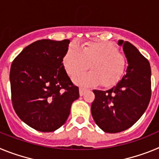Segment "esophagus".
Returning <instances> with one entry per match:
<instances>
[{"label": "esophagus", "mask_w": 159, "mask_h": 159, "mask_svg": "<svg viewBox=\"0 0 159 159\" xmlns=\"http://www.w3.org/2000/svg\"><path fill=\"white\" fill-rule=\"evenodd\" d=\"M86 91H87V88H83V87L80 88V96H83V95H84V93H85V92H86Z\"/></svg>", "instance_id": "obj_1"}]
</instances>
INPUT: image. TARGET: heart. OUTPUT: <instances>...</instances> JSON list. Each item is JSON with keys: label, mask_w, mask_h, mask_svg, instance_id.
<instances>
[{"label": "heart", "mask_w": 159, "mask_h": 159, "mask_svg": "<svg viewBox=\"0 0 159 159\" xmlns=\"http://www.w3.org/2000/svg\"><path fill=\"white\" fill-rule=\"evenodd\" d=\"M64 69L71 77L83 74L89 66L92 71L75 79L80 84L111 87L121 79L126 59L113 44L104 41H90L79 50L71 45L63 60Z\"/></svg>", "instance_id": "heart-1"}]
</instances>
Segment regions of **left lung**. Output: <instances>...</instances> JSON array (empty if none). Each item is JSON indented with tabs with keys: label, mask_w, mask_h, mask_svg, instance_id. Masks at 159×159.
<instances>
[{
	"label": "left lung",
	"mask_w": 159,
	"mask_h": 159,
	"mask_svg": "<svg viewBox=\"0 0 159 159\" xmlns=\"http://www.w3.org/2000/svg\"><path fill=\"white\" fill-rule=\"evenodd\" d=\"M127 60L126 75L107 91L93 90L91 111L95 123L107 133L130 128L147 110L151 95V69L148 60L128 41L119 40Z\"/></svg>",
	"instance_id": "left-lung-1"
}]
</instances>
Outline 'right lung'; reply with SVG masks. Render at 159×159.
I'll return each instance as SVG.
<instances>
[{"instance_id": "1", "label": "right lung", "mask_w": 159, "mask_h": 159, "mask_svg": "<svg viewBox=\"0 0 159 159\" xmlns=\"http://www.w3.org/2000/svg\"><path fill=\"white\" fill-rule=\"evenodd\" d=\"M69 40H40L22 50L12 61V102L16 115L29 127L51 132L64 124L71 106L80 97L64 69Z\"/></svg>"}]
</instances>
